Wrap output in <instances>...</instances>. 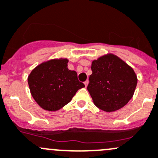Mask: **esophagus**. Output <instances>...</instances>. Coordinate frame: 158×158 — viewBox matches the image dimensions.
Listing matches in <instances>:
<instances>
[{
    "instance_id": "1",
    "label": "esophagus",
    "mask_w": 158,
    "mask_h": 158,
    "mask_svg": "<svg viewBox=\"0 0 158 158\" xmlns=\"http://www.w3.org/2000/svg\"><path fill=\"white\" fill-rule=\"evenodd\" d=\"M84 83H85V87H87V86H88V81L87 80L86 81H85V82H84Z\"/></svg>"
}]
</instances>
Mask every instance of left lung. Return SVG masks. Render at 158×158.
<instances>
[{
	"label": "left lung",
	"instance_id": "1",
	"mask_svg": "<svg viewBox=\"0 0 158 158\" xmlns=\"http://www.w3.org/2000/svg\"><path fill=\"white\" fill-rule=\"evenodd\" d=\"M88 91L94 105L105 112L121 109L132 98L137 84L133 69L115 55L94 60Z\"/></svg>",
	"mask_w": 158,
	"mask_h": 158
}]
</instances>
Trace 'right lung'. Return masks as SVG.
Returning a JSON list of instances; mask_svg holds the SVG:
<instances>
[{
  "instance_id": "obj_1",
  "label": "right lung",
  "mask_w": 158,
  "mask_h": 158,
  "mask_svg": "<svg viewBox=\"0 0 158 158\" xmlns=\"http://www.w3.org/2000/svg\"><path fill=\"white\" fill-rule=\"evenodd\" d=\"M67 59L47 61L37 66L28 76L31 95L45 110H59L85 87L78 81L77 72L67 68Z\"/></svg>"
}]
</instances>
